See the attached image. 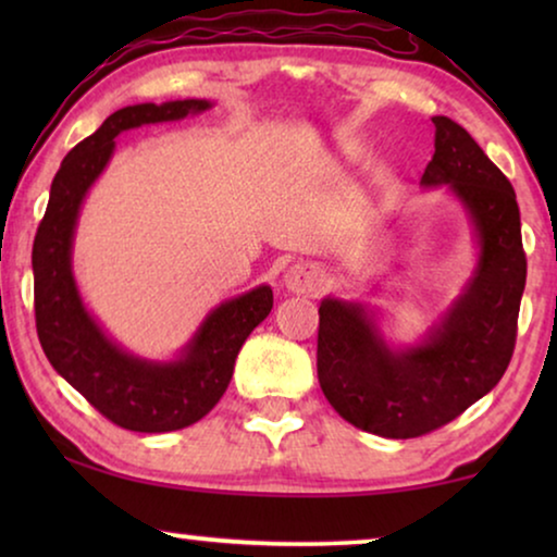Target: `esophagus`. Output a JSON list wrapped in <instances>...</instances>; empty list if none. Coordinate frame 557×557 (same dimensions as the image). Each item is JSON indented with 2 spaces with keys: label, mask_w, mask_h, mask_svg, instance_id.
I'll return each instance as SVG.
<instances>
[{
  "label": "esophagus",
  "mask_w": 557,
  "mask_h": 557,
  "mask_svg": "<svg viewBox=\"0 0 557 557\" xmlns=\"http://www.w3.org/2000/svg\"><path fill=\"white\" fill-rule=\"evenodd\" d=\"M284 286L292 294H317L324 288V271L317 263H294L284 273Z\"/></svg>",
  "instance_id": "1"
}]
</instances>
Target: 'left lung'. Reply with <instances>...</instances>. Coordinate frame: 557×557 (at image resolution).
Returning a JSON list of instances; mask_svg holds the SVG:
<instances>
[{
	"label": "left lung",
	"instance_id": "8db88e82",
	"mask_svg": "<svg viewBox=\"0 0 557 557\" xmlns=\"http://www.w3.org/2000/svg\"><path fill=\"white\" fill-rule=\"evenodd\" d=\"M436 151L421 187L467 212L476 263L461 294L413 345L385 337L370 301L324 296L317 372L330 406L355 429L416 438L454 421L505 375L528 276L515 189L463 126L433 116Z\"/></svg>",
	"mask_w": 557,
	"mask_h": 557
}]
</instances>
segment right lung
Here are the masks:
<instances>
[{"instance_id":"obj_1","label":"right lung","mask_w":557,"mask_h":557,"mask_svg":"<svg viewBox=\"0 0 557 557\" xmlns=\"http://www.w3.org/2000/svg\"><path fill=\"white\" fill-rule=\"evenodd\" d=\"M212 106L208 98H185L136 103L111 113L88 139L67 151L35 235V319L45 355L98 413L126 431H180L208 416L231 385L243 342L273 307L269 284L220 301L177 355L149 360L128 352L103 330L75 281L73 243L81 208L109 166L116 136L128 128L197 116Z\"/></svg>"}]
</instances>
